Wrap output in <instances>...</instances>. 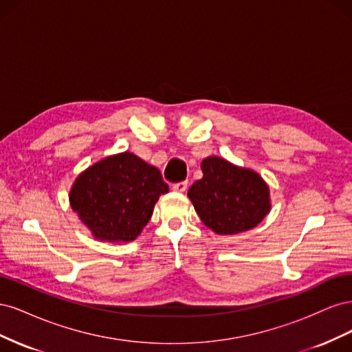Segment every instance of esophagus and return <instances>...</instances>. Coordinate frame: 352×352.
Instances as JSON below:
<instances>
[{"mask_svg":"<svg viewBox=\"0 0 352 352\" xmlns=\"http://www.w3.org/2000/svg\"><path fill=\"white\" fill-rule=\"evenodd\" d=\"M172 189L175 190V192H185V190L188 189V182H186V180H184V182L173 184Z\"/></svg>","mask_w":352,"mask_h":352,"instance_id":"34e87169","label":"esophagus"}]
</instances>
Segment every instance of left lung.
Segmentation results:
<instances>
[{
  "mask_svg": "<svg viewBox=\"0 0 352 352\" xmlns=\"http://www.w3.org/2000/svg\"><path fill=\"white\" fill-rule=\"evenodd\" d=\"M202 179L188 197L207 228L219 235H236L255 228L269 214L270 190L251 168L238 167L211 155L201 163Z\"/></svg>",
  "mask_w": 352,
  "mask_h": 352,
  "instance_id": "left-lung-1",
  "label": "left lung"
}]
</instances>
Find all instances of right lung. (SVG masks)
Here are the masks:
<instances>
[{
  "label": "right lung",
  "instance_id": "obj_1",
  "mask_svg": "<svg viewBox=\"0 0 352 352\" xmlns=\"http://www.w3.org/2000/svg\"><path fill=\"white\" fill-rule=\"evenodd\" d=\"M168 192L160 170L126 151L105 157L82 172L70 189L72 210L94 238L131 242Z\"/></svg>",
  "mask_w": 352,
  "mask_h": 352
}]
</instances>
